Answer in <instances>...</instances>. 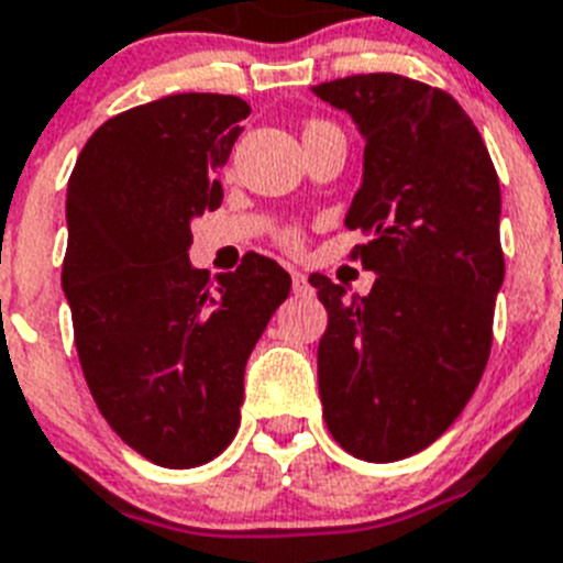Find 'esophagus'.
<instances>
[{
	"label": "esophagus",
	"mask_w": 563,
	"mask_h": 563,
	"mask_svg": "<svg viewBox=\"0 0 563 563\" xmlns=\"http://www.w3.org/2000/svg\"><path fill=\"white\" fill-rule=\"evenodd\" d=\"M291 288H295V295H311L314 288H311L309 275H302V272H291Z\"/></svg>",
	"instance_id": "obj_1"
}]
</instances>
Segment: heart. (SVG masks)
I'll return each mask as SVG.
<instances>
[{"label": "heart", "mask_w": 563, "mask_h": 563, "mask_svg": "<svg viewBox=\"0 0 563 563\" xmlns=\"http://www.w3.org/2000/svg\"><path fill=\"white\" fill-rule=\"evenodd\" d=\"M295 238H297L295 232H288V234H286V241H295Z\"/></svg>", "instance_id": "1"}]
</instances>
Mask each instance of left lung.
<instances>
[{"label":"left lung","mask_w":563,"mask_h":563,"mask_svg":"<svg viewBox=\"0 0 563 563\" xmlns=\"http://www.w3.org/2000/svg\"><path fill=\"white\" fill-rule=\"evenodd\" d=\"M365 141L345 227L376 280L365 297L314 275L329 311L317 349L322 417L356 459L397 462L437 442L490 356L505 283L501 189L471 115L448 92L394 73L311 87Z\"/></svg>","instance_id":"1"}]
</instances>
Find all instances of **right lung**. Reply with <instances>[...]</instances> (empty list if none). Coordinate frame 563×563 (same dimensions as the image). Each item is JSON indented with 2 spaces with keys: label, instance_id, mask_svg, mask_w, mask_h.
<instances>
[{
  "label": "right lung",
  "instance_id": "1",
  "mask_svg": "<svg viewBox=\"0 0 563 563\" xmlns=\"http://www.w3.org/2000/svg\"><path fill=\"white\" fill-rule=\"evenodd\" d=\"M249 104L178 92L121 112L85 144L67 184L62 288L78 363L110 428L161 467H195L238 433L243 371L288 297L263 254L212 280L189 263L192 221L218 209Z\"/></svg>",
  "mask_w": 563,
  "mask_h": 563
}]
</instances>
